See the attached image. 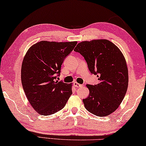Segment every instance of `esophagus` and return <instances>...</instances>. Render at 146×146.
Returning a JSON list of instances; mask_svg holds the SVG:
<instances>
[{
	"label": "esophagus",
	"instance_id": "esophagus-1",
	"mask_svg": "<svg viewBox=\"0 0 146 146\" xmlns=\"http://www.w3.org/2000/svg\"><path fill=\"white\" fill-rule=\"evenodd\" d=\"M74 85L75 87H77V88L81 87H82V86H83L82 84H80V83H77V82H74Z\"/></svg>",
	"mask_w": 146,
	"mask_h": 146
}]
</instances>
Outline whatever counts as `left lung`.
<instances>
[{
  "mask_svg": "<svg viewBox=\"0 0 146 146\" xmlns=\"http://www.w3.org/2000/svg\"><path fill=\"white\" fill-rule=\"evenodd\" d=\"M84 57L97 85H87L89 95L83 102L86 109L98 116H106L118 109L127 92L128 69L122 53L106 39L83 41L74 50Z\"/></svg>",
  "mask_w": 146,
  "mask_h": 146,
  "instance_id": "left-lung-1",
  "label": "left lung"
}]
</instances>
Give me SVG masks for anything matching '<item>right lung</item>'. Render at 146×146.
I'll return each instance as SVG.
<instances>
[{"label": "right lung", "mask_w": 146, "mask_h": 146, "mask_svg": "<svg viewBox=\"0 0 146 146\" xmlns=\"http://www.w3.org/2000/svg\"><path fill=\"white\" fill-rule=\"evenodd\" d=\"M77 42L40 41L24 57L21 82L25 94L38 113L50 115L63 108L72 94V84L56 81L64 59Z\"/></svg>", "instance_id": "obj_1"}]
</instances>
